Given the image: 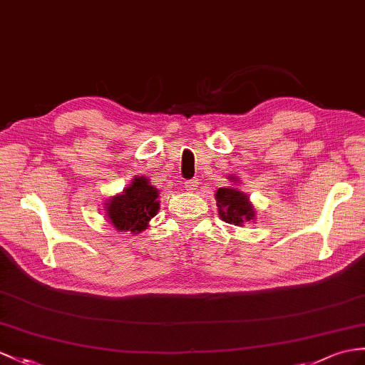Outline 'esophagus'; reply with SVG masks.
<instances>
[{
  "label": "esophagus",
  "instance_id": "34e87169",
  "mask_svg": "<svg viewBox=\"0 0 365 365\" xmlns=\"http://www.w3.org/2000/svg\"><path fill=\"white\" fill-rule=\"evenodd\" d=\"M197 187H198V180H189V181H185V190L193 192Z\"/></svg>",
  "mask_w": 365,
  "mask_h": 365
}]
</instances>
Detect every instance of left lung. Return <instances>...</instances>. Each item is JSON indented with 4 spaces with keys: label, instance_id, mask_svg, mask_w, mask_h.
I'll use <instances>...</instances> for the list:
<instances>
[{
    "label": "left lung",
    "instance_id": "8db88e82",
    "mask_svg": "<svg viewBox=\"0 0 365 365\" xmlns=\"http://www.w3.org/2000/svg\"><path fill=\"white\" fill-rule=\"evenodd\" d=\"M229 181L234 182V185L220 187L215 192L218 215L226 223L242 227L245 223L255 221V207L250 197L243 190L238 189L237 184L240 182V178L229 175Z\"/></svg>",
    "mask_w": 365,
    "mask_h": 365
}]
</instances>
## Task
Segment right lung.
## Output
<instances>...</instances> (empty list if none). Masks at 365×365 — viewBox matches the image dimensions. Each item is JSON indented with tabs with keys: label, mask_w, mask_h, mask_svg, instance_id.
Returning a JSON list of instances; mask_svg holds the SVG:
<instances>
[{
	"label": "right lung",
	"mask_w": 365,
	"mask_h": 365,
	"mask_svg": "<svg viewBox=\"0 0 365 365\" xmlns=\"http://www.w3.org/2000/svg\"><path fill=\"white\" fill-rule=\"evenodd\" d=\"M103 210L118 232L140 234L159 210V190L145 176H135L128 187L105 202Z\"/></svg>",
	"instance_id": "right-lung-1"
}]
</instances>
